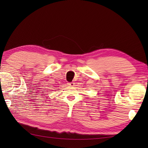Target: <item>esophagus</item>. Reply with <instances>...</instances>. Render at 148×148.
<instances>
[{"mask_svg":"<svg viewBox=\"0 0 148 148\" xmlns=\"http://www.w3.org/2000/svg\"><path fill=\"white\" fill-rule=\"evenodd\" d=\"M67 84H68V86H74L75 83L74 82H69Z\"/></svg>","mask_w":148,"mask_h":148,"instance_id":"1","label":"esophagus"}]
</instances>
